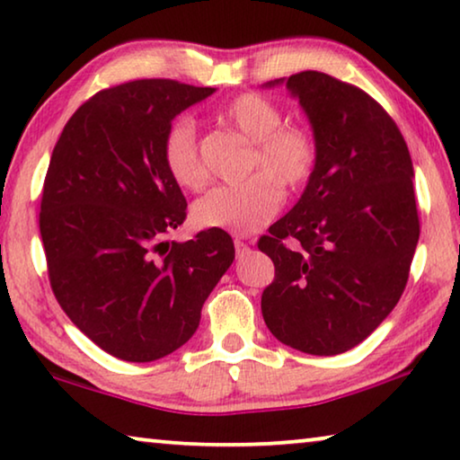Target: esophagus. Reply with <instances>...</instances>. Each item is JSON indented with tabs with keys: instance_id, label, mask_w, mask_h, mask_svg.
I'll return each instance as SVG.
<instances>
[{
	"instance_id": "obj_1",
	"label": "esophagus",
	"mask_w": 460,
	"mask_h": 460,
	"mask_svg": "<svg viewBox=\"0 0 460 460\" xmlns=\"http://www.w3.org/2000/svg\"><path fill=\"white\" fill-rule=\"evenodd\" d=\"M233 243H235V252H237V255H243L245 252H249V245L245 243V241L235 239V241H233Z\"/></svg>"
}]
</instances>
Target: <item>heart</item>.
<instances>
[{
	"label": "heart",
	"mask_w": 460,
	"mask_h": 460,
	"mask_svg": "<svg viewBox=\"0 0 460 460\" xmlns=\"http://www.w3.org/2000/svg\"><path fill=\"white\" fill-rule=\"evenodd\" d=\"M219 118L253 142L249 172H261L241 184L215 186L192 205V221L202 229H223L252 235L268 225L288 192L305 189L318 164L316 137L306 128L284 123V111L260 93H241L223 105ZM162 162L170 178L186 190L207 182L199 131L190 118H176L162 137Z\"/></svg>",
	"instance_id": "b5f03b06"
}]
</instances>
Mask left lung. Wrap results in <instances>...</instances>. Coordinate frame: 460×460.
Wrapping results in <instances>:
<instances>
[{"instance_id":"obj_1","label":"left lung","mask_w":460,"mask_h":460,"mask_svg":"<svg viewBox=\"0 0 460 460\" xmlns=\"http://www.w3.org/2000/svg\"><path fill=\"white\" fill-rule=\"evenodd\" d=\"M286 84L313 123L318 164L258 241L276 268L261 314L284 345L339 355L384 323L408 284L420 237L414 168L392 115L363 89L318 71Z\"/></svg>"}]
</instances>
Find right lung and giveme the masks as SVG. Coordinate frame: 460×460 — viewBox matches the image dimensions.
<instances>
[{
  "instance_id": "add662e5",
  "label": "right lung",
  "mask_w": 460,
  "mask_h": 460,
  "mask_svg": "<svg viewBox=\"0 0 460 460\" xmlns=\"http://www.w3.org/2000/svg\"><path fill=\"white\" fill-rule=\"evenodd\" d=\"M213 91L172 79L115 84L76 109L52 150L40 200L50 288L66 316L121 361L182 347L235 258L223 229L170 239L186 199L162 162V137Z\"/></svg>"
}]
</instances>
